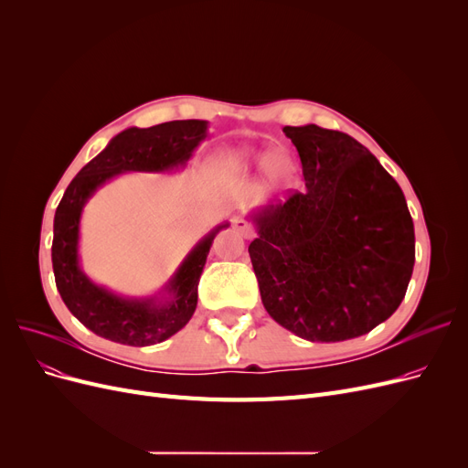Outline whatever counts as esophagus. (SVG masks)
<instances>
[{
  "mask_svg": "<svg viewBox=\"0 0 468 468\" xmlns=\"http://www.w3.org/2000/svg\"><path fill=\"white\" fill-rule=\"evenodd\" d=\"M232 226H234V230H238L244 238H253V236H256V230H253L251 224L246 222L244 218H239V217L232 218Z\"/></svg>",
  "mask_w": 468,
  "mask_h": 468,
  "instance_id": "34e87169",
  "label": "esophagus"
}]
</instances>
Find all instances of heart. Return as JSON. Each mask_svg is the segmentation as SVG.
<instances>
[{
  "mask_svg": "<svg viewBox=\"0 0 468 468\" xmlns=\"http://www.w3.org/2000/svg\"><path fill=\"white\" fill-rule=\"evenodd\" d=\"M244 160L246 162H260L265 164L269 160V155H253V154H244Z\"/></svg>",
  "mask_w": 468,
  "mask_h": 468,
  "instance_id": "1",
  "label": "heart"
}]
</instances>
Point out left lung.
I'll return each instance as SVG.
<instances>
[{
	"mask_svg": "<svg viewBox=\"0 0 468 468\" xmlns=\"http://www.w3.org/2000/svg\"><path fill=\"white\" fill-rule=\"evenodd\" d=\"M306 189L251 217L261 303L308 342L371 332L400 306L416 260L414 222L399 183L346 133L285 126Z\"/></svg>",
	"mask_w": 468,
	"mask_h": 468,
	"instance_id": "1",
	"label": "left lung"
}]
</instances>
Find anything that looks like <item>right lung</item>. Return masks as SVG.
Wrapping results in <instances>:
<instances>
[{"label": "right lung", "mask_w": 468, "mask_h": 468, "mask_svg": "<svg viewBox=\"0 0 468 468\" xmlns=\"http://www.w3.org/2000/svg\"><path fill=\"white\" fill-rule=\"evenodd\" d=\"M207 138V121H169L150 129H126L80 169L54 215L52 269L64 304L86 328L111 342L144 347L177 334L197 308V287L220 224L197 244L167 281V299H124L97 287L78 258L83 205L105 181L124 172H167L183 167Z\"/></svg>", "instance_id": "obj_1"}]
</instances>
